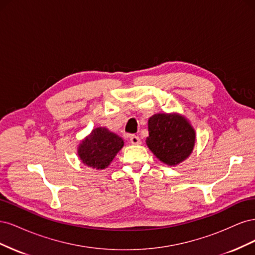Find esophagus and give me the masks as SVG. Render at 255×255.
<instances>
[{"label": "esophagus", "instance_id": "obj_1", "mask_svg": "<svg viewBox=\"0 0 255 255\" xmlns=\"http://www.w3.org/2000/svg\"><path fill=\"white\" fill-rule=\"evenodd\" d=\"M128 138H129L130 143H133V144H140L141 143L140 138L136 135H130Z\"/></svg>", "mask_w": 255, "mask_h": 255}]
</instances>
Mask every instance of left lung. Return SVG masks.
<instances>
[{
	"instance_id": "left-lung-1",
	"label": "left lung",
	"mask_w": 255,
	"mask_h": 255,
	"mask_svg": "<svg viewBox=\"0 0 255 255\" xmlns=\"http://www.w3.org/2000/svg\"><path fill=\"white\" fill-rule=\"evenodd\" d=\"M148 126L146 145L160 161L174 166L189 156L196 134L186 119L179 115L156 114L149 119Z\"/></svg>"
}]
</instances>
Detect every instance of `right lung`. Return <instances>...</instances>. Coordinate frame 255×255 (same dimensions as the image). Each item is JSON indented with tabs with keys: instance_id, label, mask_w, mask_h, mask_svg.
<instances>
[{
	"instance_id": "obj_1",
	"label": "right lung",
	"mask_w": 255,
	"mask_h": 255,
	"mask_svg": "<svg viewBox=\"0 0 255 255\" xmlns=\"http://www.w3.org/2000/svg\"><path fill=\"white\" fill-rule=\"evenodd\" d=\"M125 144L122 138L105 128H97L79 146L82 163L91 168L104 169L111 164Z\"/></svg>"
}]
</instances>
